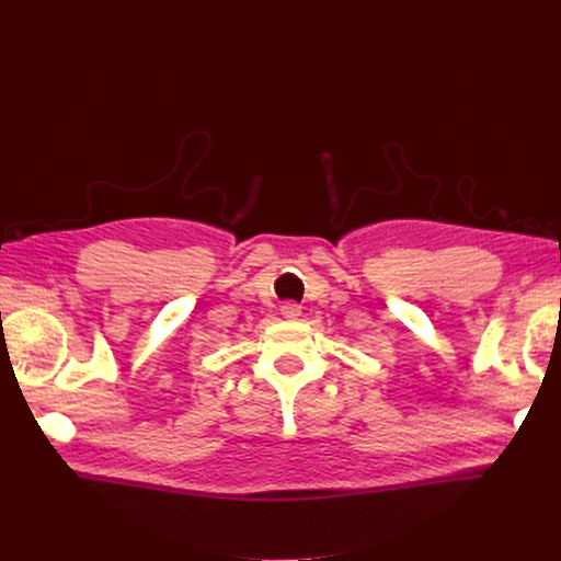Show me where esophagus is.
<instances>
[{
	"label": "esophagus",
	"instance_id": "obj_1",
	"mask_svg": "<svg viewBox=\"0 0 561 561\" xmlns=\"http://www.w3.org/2000/svg\"><path fill=\"white\" fill-rule=\"evenodd\" d=\"M279 310H282V314H284L286 319H297V317L301 314V306L295 304V301H284Z\"/></svg>",
	"mask_w": 561,
	"mask_h": 561
}]
</instances>
